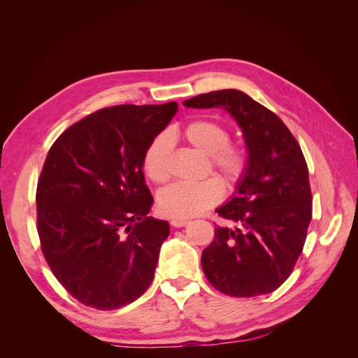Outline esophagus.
<instances>
[{
    "mask_svg": "<svg viewBox=\"0 0 358 358\" xmlns=\"http://www.w3.org/2000/svg\"><path fill=\"white\" fill-rule=\"evenodd\" d=\"M189 221L188 220H183V218H175L171 220V225L176 227V229H180V227H185Z\"/></svg>",
    "mask_w": 358,
    "mask_h": 358,
    "instance_id": "1",
    "label": "esophagus"
}]
</instances>
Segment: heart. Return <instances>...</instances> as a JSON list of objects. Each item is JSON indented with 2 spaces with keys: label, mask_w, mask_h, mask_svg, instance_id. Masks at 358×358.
I'll return each mask as SVG.
<instances>
[{
  "label": "heart",
  "mask_w": 358,
  "mask_h": 358,
  "mask_svg": "<svg viewBox=\"0 0 358 358\" xmlns=\"http://www.w3.org/2000/svg\"><path fill=\"white\" fill-rule=\"evenodd\" d=\"M183 137L194 148L209 155L210 167L222 178L227 187H236L249 169L248 149L231 143L230 133L212 119H194L183 127ZM173 138L167 131L157 134L145 149L143 170L146 176L157 183L170 178V158ZM224 196L222 183L216 178L188 183L176 182L164 188L158 196V208L169 218H191L218 204Z\"/></svg>",
  "instance_id": "b5f03b06"
}]
</instances>
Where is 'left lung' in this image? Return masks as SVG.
I'll return each instance as SVG.
<instances>
[{
    "label": "left lung",
    "instance_id": "1",
    "mask_svg": "<svg viewBox=\"0 0 358 358\" xmlns=\"http://www.w3.org/2000/svg\"><path fill=\"white\" fill-rule=\"evenodd\" d=\"M183 106L225 109L242 128L249 154V169L233 199L216 209L231 225L215 229L201 255L203 272L222 294H268L291 275L312 220L309 171L300 145L282 119L242 91L200 94Z\"/></svg>",
    "mask_w": 358,
    "mask_h": 358
}]
</instances>
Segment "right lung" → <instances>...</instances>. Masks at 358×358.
Returning a JSON list of instances; mask_svg holds the SVG:
<instances>
[{
	"instance_id": "obj_1",
	"label": "right lung",
	"mask_w": 358,
	"mask_h": 358,
	"mask_svg": "<svg viewBox=\"0 0 358 358\" xmlns=\"http://www.w3.org/2000/svg\"><path fill=\"white\" fill-rule=\"evenodd\" d=\"M178 110L121 104L96 110L52 145L37 183V231L61 285L82 305L122 308L149 288L167 221L148 216L143 154Z\"/></svg>"
}]
</instances>
